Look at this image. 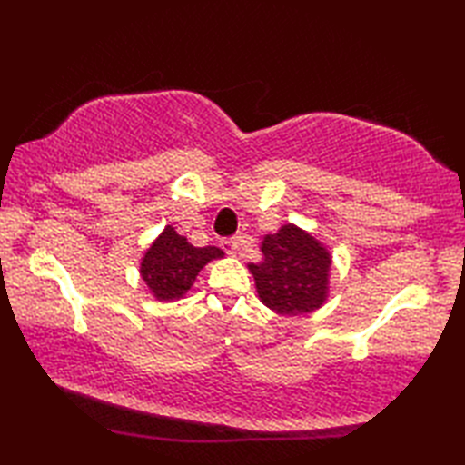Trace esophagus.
I'll return each instance as SVG.
<instances>
[{"label":"esophagus","mask_w":465,"mask_h":465,"mask_svg":"<svg viewBox=\"0 0 465 465\" xmlns=\"http://www.w3.org/2000/svg\"><path fill=\"white\" fill-rule=\"evenodd\" d=\"M222 250L227 253V255H238V250H240V243L238 240H223L222 242Z\"/></svg>","instance_id":"obj_1"}]
</instances>
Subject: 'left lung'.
I'll list each match as a JSON object with an SVG mask.
<instances>
[{"label":"left lung","instance_id":"left-lung-1","mask_svg":"<svg viewBox=\"0 0 465 465\" xmlns=\"http://www.w3.org/2000/svg\"><path fill=\"white\" fill-rule=\"evenodd\" d=\"M263 260L250 263L260 302L280 315L318 312L330 298L328 245L295 223H283L262 242Z\"/></svg>","mask_w":465,"mask_h":465}]
</instances>
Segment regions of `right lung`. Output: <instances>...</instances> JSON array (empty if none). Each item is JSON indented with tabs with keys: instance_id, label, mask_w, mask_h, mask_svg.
I'll list each match as a JSON object with an SVG mask.
<instances>
[{
	"instance_id": "add662e5",
	"label": "right lung",
	"mask_w": 465,
	"mask_h": 465,
	"mask_svg": "<svg viewBox=\"0 0 465 465\" xmlns=\"http://www.w3.org/2000/svg\"><path fill=\"white\" fill-rule=\"evenodd\" d=\"M223 252L213 245L195 248L173 225H165L150 243L140 262V278L157 302L183 300L192 290L197 273L213 260H222Z\"/></svg>"
}]
</instances>
